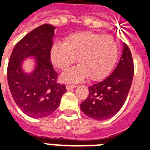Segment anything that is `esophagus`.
<instances>
[{"label":"esophagus","mask_w":150,"mask_h":150,"mask_svg":"<svg viewBox=\"0 0 150 150\" xmlns=\"http://www.w3.org/2000/svg\"><path fill=\"white\" fill-rule=\"evenodd\" d=\"M76 88V86L75 85H67L66 86V88H67V91H70V90H72L73 88Z\"/></svg>","instance_id":"1"}]
</instances>
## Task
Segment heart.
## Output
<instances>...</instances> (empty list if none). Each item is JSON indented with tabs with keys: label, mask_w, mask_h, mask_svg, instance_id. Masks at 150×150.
<instances>
[{
	"label": "heart",
	"mask_w": 150,
	"mask_h": 150,
	"mask_svg": "<svg viewBox=\"0 0 150 150\" xmlns=\"http://www.w3.org/2000/svg\"><path fill=\"white\" fill-rule=\"evenodd\" d=\"M118 47L110 35L83 31L57 42L50 47V56L54 67L66 70L76 61L79 65L69 69L61 76L63 81L77 83L88 78L100 80L105 78L116 63Z\"/></svg>",
	"instance_id": "b5f03b06"
}]
</instances>
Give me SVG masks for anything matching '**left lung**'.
I'll use <instances>...</instances> for the list:
<instances>
[{
    "mask_svg": "<svg viewBox=\"0 0 150 150\" xmlns=\"http://www.w3.org/2000/svg\"><path fill=\"white\" fill-rule=\"evenodd\" d=\"M123 52L116 69L108 78L88 88V98L80 104L85 115L96 120L115 116L125 104L131 88L134 67L129 46L124 43Z\"/></svg>",
    "mask_w": 150,
    "mask_h": 150,
    "instance_id": "8db88e82",
    "label": "left lung"
}]
</instances>
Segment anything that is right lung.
Here are the masks:
<instances>
[{
    "label": "right lung",
    "instance_id": "1",
    "mask_svg": "<svg viewBox=\"0 0 150 150\" xmlns=\"http://www.w3.org/2000/svg\"><path fill=\"white\" fill-rule=\"evenodd\" d=\"M55 27L40 25L18 42L9 59L7 70L12 96L19 108L27 116L42 118L58 108L66 86L57 83L58 74L50 62ZM27 57L35 61L32 72H25L23 63Z\"/></svg>",
    "mask_w": 150,
    "mask_h": 150
}]
</instances>
